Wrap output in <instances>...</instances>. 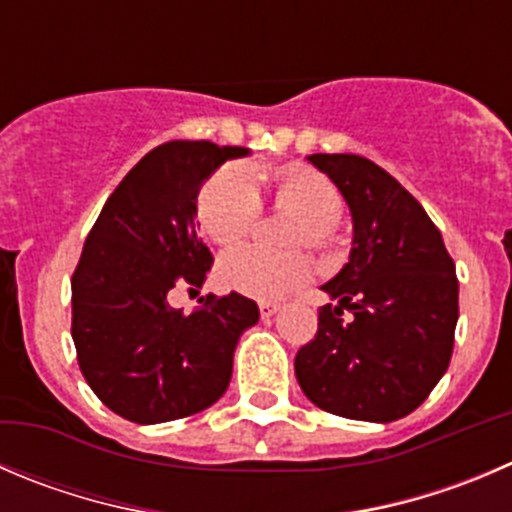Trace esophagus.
<instances>
[{
	"label": "esophagus",
	"mask_w": 512,
	"mask_h": 512,
	"mask_svg": "<svg viewBox=\"0 0 512 512\" xmlns=\"http://www.w3.org/2000/svg\"><path fill=\"white\" fill-rule=\"evenodd\" d=\"M277 312H280V305H277V302H260V315L265 317H272V315H277Z\"/></svg>",
	"instance_id": "1"
}]
</instances>
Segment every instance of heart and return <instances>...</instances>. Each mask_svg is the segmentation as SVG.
I'll return each instance as SVG.
<instances>
[{
    "label": "heart",
    "mask_w": 512,
    "mask_h": 512,
    "mask_svg": "<svg viewBox=\"0 0 512 512\" xmlns=\"http://www.w3.org/2000/svg\"><path fill=\"white\" fill-rule=\"evenodd\" d=\"M272 195L280 207L300 212L292 240L322 247L330 240L332 227L342 217L345 200L325 175L302 167L280 170L270 177ZM262 200L255 180L242 167H222L200 192L202 230L220 245L242 240L260 220ZM312 275V262L305 252H275L260 245L230 247L217 262L222 285L255 300H277Z\"/></svg>",
    "instance_id": "1"
}]
</instances>
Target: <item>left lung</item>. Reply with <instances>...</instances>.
Wrapping results in <instances>:
<instances>
[{
  "label": "left lung",
  "instance_id": "1",
  "mask_svg": "<svg viewBox=\"0 0 512 512\" xmlns=\"http://www.w3.org/2000/svg\"><path fill=\"white\" fill-rule=\"evenodd\" d=\"M345 197L352 247L322 285L315 340L295 375L317 408L393 423L425 403L450 365L458 277L443 235L393 175L360 155H310ZM347 318H342L344 312Z\"/></svg>",
  "mask_w": 512,
  "mask_h": 512
}]
</instances>
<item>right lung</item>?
I'll list each match as a JSON object with an SVG mask.
<instances>
[{"instance_id": "add662e5", "label": "right lung", "mask_w": 512, "mask_h": 512, "mask_svg": "<svg viewBox=\"0 0 512 512\" xmlns=\"http://www.w3.org/2000/svg\"><path fill=\"white\" fill-rule=\"evenodd\" d=\"M247 155L205 140L165 142L127 172L87 235L72 275V340L89 388L124 420L187 418L230 385L257 305L230 292L185 315L170 295L205 285L212 252L197 232V195L217 167Z\"/></svg>"}]
</instances>
